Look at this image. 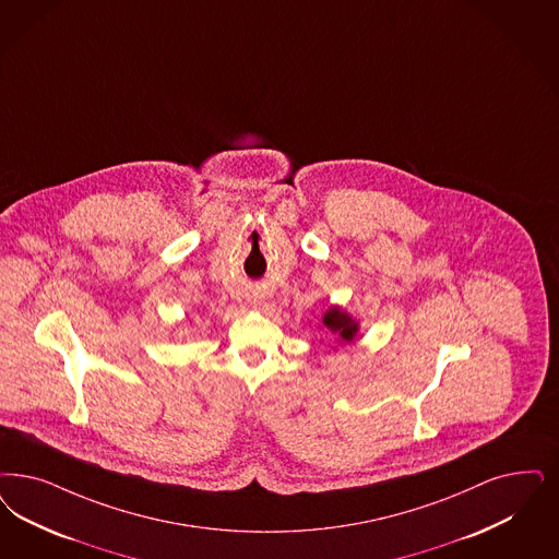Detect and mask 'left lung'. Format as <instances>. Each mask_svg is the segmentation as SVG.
Returning a JSON list of instances; mask_svg holds the SVG:
<instances>
[{
    "instance_id": "left-lung-1",
    "label": "left lung",
    "mask_w": 559,
    "mask_h": 559,
    "mask_svg": "<svg viewBox=\"0 0 559 559\" xmlns=\"http://www.w3.org/2000/svg\"><path fill=\"white\" fill-rule=\"evenodd\" d=\"M324 326L330 328L334 334H338L341 341H353L355 332H357V324L355 320H350L345 311L338 308L328 309L324 316Z\"/></svg>"
}]
</instances>
